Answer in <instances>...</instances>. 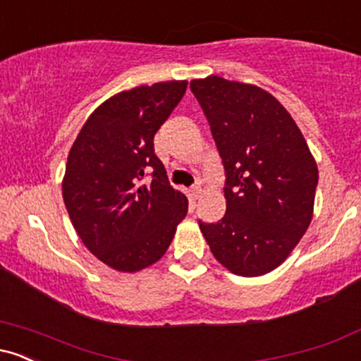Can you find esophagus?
Instances as JSON below:
<instances>
[{"label":"esophagus","instance_id":"1","mask_svg":"<svg viewBox=\"0 0 361 361\" xmlns=\"http://www.w3.org/2000/svg\"><path fill=\"white\" fill-rule=\"evenodd\" d=\"M200 193H202V188L200 186H193L192 190H190V197H192V200H197L198 197H200Z\"/></svg>","mask_w":361,"mask_h":361}]
</instances>
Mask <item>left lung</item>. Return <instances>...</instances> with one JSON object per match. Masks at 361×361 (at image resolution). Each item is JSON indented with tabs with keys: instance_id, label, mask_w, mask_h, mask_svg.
<instances>
[{
	"instance_id": "left-lung-1",
	"label": "left lung",
	"mask_w": 361,
	"mask_h": 361,
	"mask_svg": "<svg viewBox=\"0 0 361 361\" xmlns=\"http://www.w3.org/2000/svg\"><path fill=\"white\" fill-rule=\"evenodd\" d=\"M226 169V215L200 224L215 259L239 276L279 268L307 231L317 164L285 106L268 91L207 76L190 81Z\"/></svg>"
}]
</instances>
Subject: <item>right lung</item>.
<instances>
[{
	"mask_svg": "<svg viewBox=\"0 0 361 361\" xmlns=\"http://www.w3.org/2000/svg\"><path fill=\"white\" fill-rule=\"evenodd\" d=\"M186 85L164 81L114 94L90 115L69 151L66 209L82 244L117 271L144 270L163 258L188 212L154 154V134Z\"/></svg>",
	"mask_w": 361,
	"mask_h": 361,
	"instance_id": "obj_1",
	"label": "right lung"
}]
</instances>
